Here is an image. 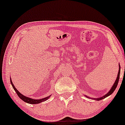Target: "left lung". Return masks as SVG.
<instances>
[{
    "instance_id": "obj_1",
    "label": "left lung",
    "mask_w": 125,
    "mask_h": 125,
    "mask_svg": "<svg viewBox=\"0 0 125 125\" xmlns=\"http://www.w3.org/2000/svg\"><path fill=\"white\" fill-rule=\"evenodd\" d=\"M120 65H119V71H118V74H117V78H116V80L115 81V83L113 84V85H112L111 89H110V90L109 91V92L107 94H106L104 95V96L101 97H99V99H93L94 100H102V99H104V98L107 97L109 96H110V95H111L112 93H113V92L115 91V90L116 89V87H117V84H118V82H119V77H120ZM87 97V96H86Z\"/></svg>"
}]
</instances>
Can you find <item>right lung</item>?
I'll use <instances>...</instances> for the list:
<instances>
[{"label":"right lung","instance_id":"1","mask_svg":"<svg viewBox=\"0 0 125 125\" xmlns=\"http://www.w3.org/2000/svg\"><path fill=\"white\" fill-rule=\"evenodd\" d=\"M10 83H11V84H12V87H13V89L15 90V91L16 92V93H17L18 96H19V97L21 99H22L23 101H24L25 102H26V103H29V104H38V103H41V102H45V101L48 100V99H49V97H50V96L47 97H45V98H44V99H37V100H36V99H31V98L25 96L24 95L22 94L21 93H19V91H18V90L15 88V87L14 86V85H13V83H12L11 78H10Z\"/></svg>","mask_w":125,"mask_h":125}]
</instances>
